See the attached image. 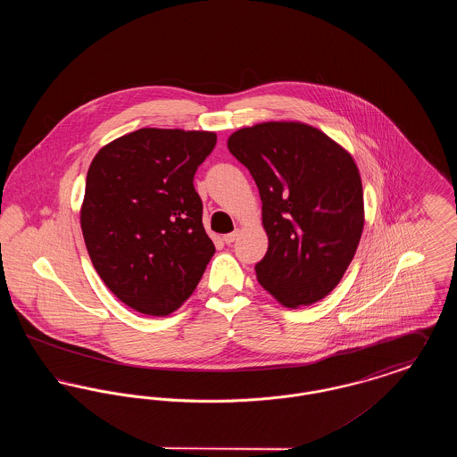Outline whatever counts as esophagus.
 Listing matches in <instances>:
<instances>
[{
    "label": "esophagus",
    "mask_w": 457,
    "mask_h": 457,
    "mask_svg": "<svg viewBox=\"0 0 457 457\" xmlns=\"http://www.w3.org/2000/svg\"><path fill=\"white\" fill-rule=\"evenodd\" d=\"M238 237L239 231L237 229V231H233V233H228V235H224L222 239H224V243H226V245H233V243L238 239Z\"/></svg>",
    "instance_id": "34e87169"
}]
</instances>
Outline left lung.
Returning a JSON list of instances; mask_svg holds the SVG:
<instances>
[{
  "label": "left lung",
  "instance_id": "left-lung-1",
  "mask_svg": "<svg viewBox=\"0 0 457 457\" xmlns=\"http://www.w3.org/2000/svg\"><path fill=\"white\" fill-rule=\"evenodd\" d=\"M228 149L261 194L269 248L255 265L259 283L287 308L326 298L353 261L365 222L351 154L298 121L241 129Z\"/></svg>",
  "mask_w": 457,
  "mask_h": 457
}]
</instances>
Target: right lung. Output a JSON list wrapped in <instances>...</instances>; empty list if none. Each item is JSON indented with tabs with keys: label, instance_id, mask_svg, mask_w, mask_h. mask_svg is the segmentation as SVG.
Here are the masks:
<instances>
[{
	"label": "right lung",
	"instance_id": "1",
	"mask_svg": "<svg viewBox=\"0 0 457 457\" xmlns=\"http://www.w3.org/2000/svg\"><path fill=\"white\" fill-rule=\"evenodd\" d=\"M216 142L214 131L140 129L90 162L80 211L88 257L112 295L140 313L179 308L216 252L194 187Z\"/></svg>",
	"mask_w": 457,
	"mask_h": 457
}]
</instances>
